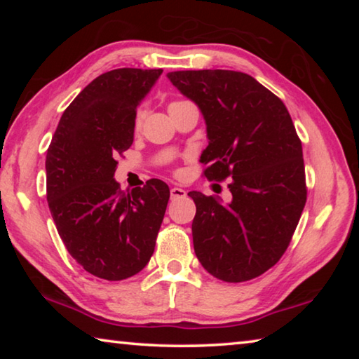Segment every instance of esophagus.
<instances>
[{"instance_id": "34e87169", "label": "esophagus", "mask_w": 359, "mask_h": 359, "mask_svg": "<svg viewBox=\"0 0 359 359\" xmlns=\"http://www.w3.org/2000/svg\"><path fill=\"white\" fill-rule=\"evenodd\" d=\"M187 196V191L182 190L179 187H172L171 188V199H180V198H185Z\"/></svg>"}]
</instances>
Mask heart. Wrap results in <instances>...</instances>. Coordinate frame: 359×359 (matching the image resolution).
Returning a JSON list of instances; mask_svg holds the SVG:
<instances>
[{"label": "heart", "instance_id": "heart-1", "mask_svg": "<svg viewBox=\"0 0 359 359\" xmlns=\"http://www.w3.org/2000/svg\"><path fill=\"white\" fill-rule=\"evenodd\" d=\"M139 118H141V112H139V114H137V121H139Z\"/></svg>", "mask_w": 359, "mask_h": 359}]
</instances>
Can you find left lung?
Segmentation results:
<instances>
[{
    "instance_id": "left-lung-1",
    "label": "left lung",
    "mask_w": 359,
    "mask_h": 359,
    "mask_svg": "<svg viewBox=\"0 0 359 359\" xmlns=\"http://www.w3.org/2000/svg\"><path fill=\"white\" fill-rule=\"evenodd\" d=\"M168 79L204 117V175L233 179L228 204L188 193L196 204L194 253L223 282L252 280L280 259L306 205L302 145L293 121L283 102L244 72L174 71Z\"/></svg>"
}]
</instances>
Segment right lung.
<instances>
[{"label":"right lung","instance_id":"add662e5","mask_svg":"<svg viewBox=\"0 0 359 359\" xmlns=\"http://www.w3.org/2000/svg\"><path fill=\"white\" fill-rule=\"evenodd\" d=\"M163 69L120 68L90 82L63 112L46 156L47 201L58 234L85 271L123 280L155 250L169 187L151 179L131 193L114 179L135 139L136 109Z\"/></svg>","mask_w":359,"mask_h":359}]
</instances>
